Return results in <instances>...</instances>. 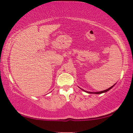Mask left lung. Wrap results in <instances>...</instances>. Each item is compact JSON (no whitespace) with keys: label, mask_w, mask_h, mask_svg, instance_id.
Listing matches in <instances>:
<instances>
[{"label":"left lung","mask_w":133,"mask_h":133,"mask_svg":"<svg viewBox=\"0 0 133 133\" xmlns=\"http://www.w3.org/2000/svg\"><path fill=\"white\" fill-rule=\"evenodd\" d=\"M115 85H114L113 86H112L111 87H110V88H109L108 89H107V90H104V91H98V92H88V91H84V90H83V91H85V92H88V93H89V94H102V93H103V92H107V91H108L109 90H110L111 88H112L113 87H114Z\"/></svg>","instance_id":"left-lung-1"}]
</instances>
